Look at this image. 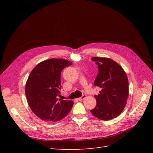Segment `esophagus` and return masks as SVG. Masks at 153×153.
Here are the masks:
<instances>
[{"instance_id": "34e87169", "label": "esophagus", "mask_w": 153, "mask_h": 153, "mask_svg": "<svg viewBox=\"0 0 153 153\" xmlns=\"http://www.w3.org/2000/svg\"><path fill=\"white\" fill-rule=\"evenodd\" d=\"M86 97H87V95H83L81 97H80V98H79L78 99V100H79V101H82V100H84L85 98H86Z\"/></svg>"}]
</instances>
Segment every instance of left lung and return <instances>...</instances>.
Returning <instances> with one entry per match:
<instances>
[{"label":"left lung","mask_w":153,"mask_h":153,"mask_svg":"<svg viewBox=\"0 0 153 153\" xmlns=\"http://www.w3.org/2000/svg\"><path fill=\"white\" fill-rule=\"evenodd\" d=\"M92 60L99 68L94 85L101 90L94 96L97 105L91 111L95 117L107 121L118 117L126 106L129 95L128 77L122 67L114 60L99 57Z\"/></svg>","instance_id":"obj_1"}]
</instances>
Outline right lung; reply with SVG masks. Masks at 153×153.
Wrapping results in <instances>:
<instances>
[{"instance_id": "right-lung-1", "label": "right lung", "mask_w": 153, "mask_h": 153, "mask_svg": "<svg viewBox=\"0 0 153 153\" xmlns=\"http://www.w3.org/2000/svg\"><path fill=\"white\" fill-rule=\"evenodd\" d=\"M72 64L63 59H50L38 64L30 72L25 95L31 110L42 120L58 122L72 109L73 101L57 98L61 94V71Z\"/></svg>"}]
</instances>
